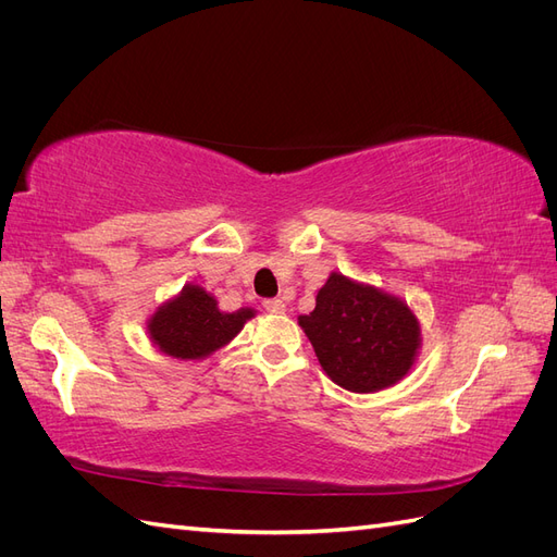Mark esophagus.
Here are the masks:
<instances>
[{
	"label": "esophagus",
	"instance_id": "esophagus-1",
	"mask_svg": "<svg viewBox=\"0 0 557 557\" xmlns=\"http://www.w3.org/2000/svg\"><path fill=\"white\" fill-rule=\"evenodd\" d=\"M262 307L269 311V313H283L285 311V305H283V299H278V297H272V299H264L262 301Z\"/></svg>",
	"mask_w": 557,
	"mask_h": 557
}]
</instances>
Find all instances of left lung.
I'll return each instance as SVG.
<instances>
[{
	"label": "left lung",
	"mask_w": 557,
	"mask_h": 557,
	"mask_svg": "<svg viewBox=\"0 0 557 557\" xmlns=\"http://www.w3.org/2000/svg\"><path fill=\"white\" fill-rule=\"evenodd\" d=\"M325 374L350 393H376L407 376L420 346V325L393 295L332 274L315 309L299 315Z\"/></svg>",
	"instance_id": "obj_1"
}]
</instances>
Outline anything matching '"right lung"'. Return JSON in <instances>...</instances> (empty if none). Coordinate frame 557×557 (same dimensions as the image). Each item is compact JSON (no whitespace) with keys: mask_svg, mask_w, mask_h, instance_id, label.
<instances>
[{"mask_svg":"<svg viewBox=\"0 0 557 557\" xmlns=\"http://www.w3.org/2000/svg\"><path fill=\"white\" fill-rule=\"evenodd\" d=\"M248 318H252V309L223 313L207 290L199 285H185L176 299L166 301L150 318L148 332L166 356L199 360L234 339Z\"/></svg>","mask_w":557,"mask_h":557,"instance_id":"add662e5","label":"right lung"}]
</instances>
